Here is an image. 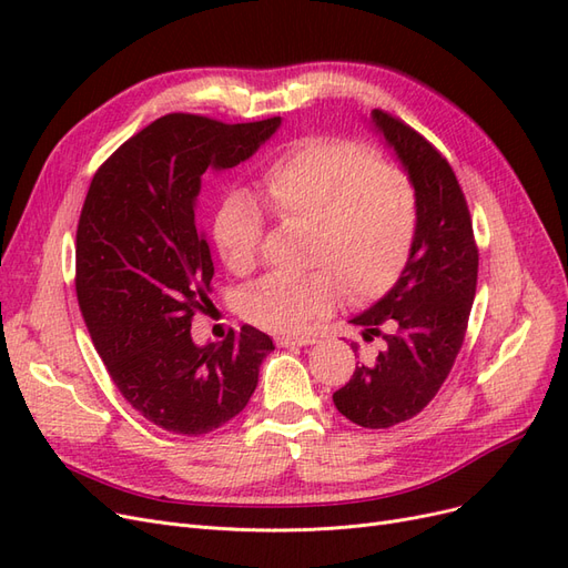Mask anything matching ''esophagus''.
<instances>
[{
    "label": "esophagus",
    "instance_id": "esophagus-1",
    "mask_svg": "<svg viewBox=\"0 0 568 568\" xmlns=\"http://www.w3.org/2000/svg\"><path fill=\"white\" fill-rule=\"evenodd\" d=\"M274 343H277L280 348H301V346H313L315 338L311 336H291V334H277L274 336Z\"/></svg>",
    "mask_w": 568,
    "mask_h": 568
}]
</instances>
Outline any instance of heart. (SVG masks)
Here are the masks:
<instances>
[{
  "label": "heart",
  "mask_w": 568,
  "mask_h": 568,
  "mask_svg": "<svg viewBox=\"0 0 568 568\" xmlns=\"http://www.w3.org/2000/svg\"><path fill=\"white\" fill-rule=\"evenodd\" d=\"M267 211L307 225L298 277L267 274L239 296V311L274 332H301L326 315L341 284L357 301L382 296L409 257L417 232V194L409 180L365 146L305 140L274 159L261 178ZM265 217L246 192L222 199L213 220L215 248L232 272L255 265Z\"/></svg>",
  "instance_id": "heart-1"
}]
</instances>
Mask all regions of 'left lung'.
<instances>
[{"label":"left lung","instance_id":"8db88e82","mask_svg":"<svg viewBox=\"0 0 568 568\" xmlns=\"http://www.w3.org/2000/svg\"><path fill=\"white\" fill-rule=\"evenodd\" d=\"M365 120L415 189L417 232L398 282L351 320L367 341L382 336L386 346L374 365L355 367L353 379L334 393V405L357 426L388 428L419 415L450 374L476 294L478 253L448 161L379 109Z\"/></svg>","mask_w":568,"mask_h":568}]
</instances>
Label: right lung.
Here are the masks:
<instances>
[{
    "label": "right lung",
    "mask_w": 568,
    "mask_h": 568,
    "mask_svg": "<svg viewBox=\"0 0 568 568\" xmlns=\"http://www.w3.org/2000/svg\"><path fill=\"white\" fill-rule=\"evenodd\" d=\"M282 118L225 125L170 113L99 168L82 205L75 288L90 336L123 398L165 432L203 436L246 407L267 334L244 324L199 346L192 320L213 291V257L196 222L205 173L248 161Z\"/></svg>",
    "instance_id": "add662e5"
}]
</instances>
